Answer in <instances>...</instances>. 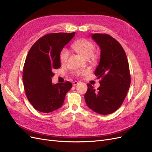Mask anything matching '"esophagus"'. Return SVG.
<instances>
[{"label":"esophagus","mask_w":152,"mask_h":152,"mask_svg":"<svg viewBox=\"0 0 152 152\" xmlns=\"http://www.w3.org/2000/svg\"><path fill=\"white\" fill-rule=\"evenodd\" d=\"M79 83V81H75V82H73V83H72V85L73 86H75L76 85H77Z\"/></svg>","instance_id":"1"}]
</instances>
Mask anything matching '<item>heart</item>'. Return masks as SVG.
Here are the masks:
<instances>
[{"mask_svg":"<svg viewBox=\"0 0 152 152\" xmlns=\"http://www.w3.org/2000/svg\"><path fill=\"white\" fill-rule=\"evenodd\" d=\"M71 47L77 53L85 58H89L91 61H96L98 58L97 54L94 52L96 48L95 45L89 40L81 39L76 40L72 44ZM69 54L70 53L66 49H62L60 55H59V59H60V62L62 64H65L67 62ZM88 72V70H75L74 73L75 75L79 76L87 74Z\"/></svg>","mask_w":152,"mask_h":152,"instance_id":"b5f03b06","label":"heart"}]
</instances>
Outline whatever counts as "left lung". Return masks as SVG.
Here are the masks:
<instances>
[{
    "label": "left lung",
    "instance_id": "obj_1",
    "mask_svg": "<svg viewBox=\"0 0 152 152\" xmlns=\"http://www.w3.org/2000/svg\"><path fill=\"white\" fill-rule=\"evenodd\" d=\"M92 38L101 48L100 61L94 74L102 80L97 89L87 84L84 98L92 110L108 115L120 108L126 97L131 84L129 66L122 45L112 36L94 34Z\"/></svg>",
    "mask_w": 152,
    "mask_h": 152
}]
</instances>
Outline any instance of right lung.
Listing matches in <instances>:
<instances>
[{"mask_svg":"<svg viewBox=\"0 0 152 152\" xmlns=\"http://www.w3.org/2000/svg\"><path fill=\"white\" fill-rule=\"evenodd\" d=\"M75 33L48 34L32 45L23 70L24 89L30 103L37 110L49 113L60 108L66 94L72 87L70 82L52 84L54 69L60 68L61 50Z\"/></svg>","mask_w":152,"mask_h":152,"instance_id":"obj_1","label":"right lung"}]
</instances>
